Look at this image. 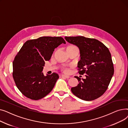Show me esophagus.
<instances>
[{"mask_svg":"<svg viewBox=\"0 0 128 128\" xmlns=\"http://www.w3.org/2000/svg\"><path fill=\"white\" fill-rule=\"evenodd\" d=\"M62 77L63 78H66V79H68L70 77L69 76H66V75H62Z\"/></svg>","mask_w":128,"mask_h":128,"instance_id":"esophagus-1","label":"esophagus"}]
</instances>
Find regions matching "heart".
I'll use <instances>...</instances> for the list:
<instances>
[{
	"mask_svg": "<svg viewBox=\"0 0 128 128\" xmlns=\"http://www.w3.org/2000/svg\"><path fill=\"white\" fill-rule=\"evenodd\" d=\"M73 48H77V46H75L71 45V46H68L66 49H73ZM62 70L64 72L66 73V74L68 73L69 72H70V70H69L68 68H62Z\"/></svg>",
	"mask_w": 128,
	"mask_h": 128,
	"instance_id": "1",
	"label": "heart"
}]
</instances>
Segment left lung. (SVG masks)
<instances>
[{
	"mask_svg": "<svg viewBox=\"0 0 128 128\" xmlns=\"http://www.w3.org/2000/svg\"><path fill=\"white\" fill-rule=\"evenodd\" d=\"M67 42L77 46L80 60L78 73L86 74L82 79L75 76L79 84L71 88L72 93L84 100H92L101 96L108 88L114 75L111 54L107 47L98 40L84 36L65 37Z\"/></svg>",
	"mask_w": 128,
	"mask_h": 128,
	"instance_id": "obj_1",
	"label": "left lung"
}]
</instances>
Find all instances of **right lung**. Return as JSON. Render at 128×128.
Instances as JSON below:
<instances>
[{"label": "right lung", "instance_id": "add662e5", "mask_svg": "<svg viewBox=\"0 0 128 128\" xmlns=\"http://www.w3.org/2000/svg\"><path fill=\"white\" fill-rule=\"evenodd\" d=\"M66 44L60 37H40L26 41L13 62L12 76L18 89L26 97L38 100L52 91L59 77L53 72L45 76L42 72L45 61L54 49Z\"/></svg>", "mask_w": 128, "mask_h": 128}]
</instances>
